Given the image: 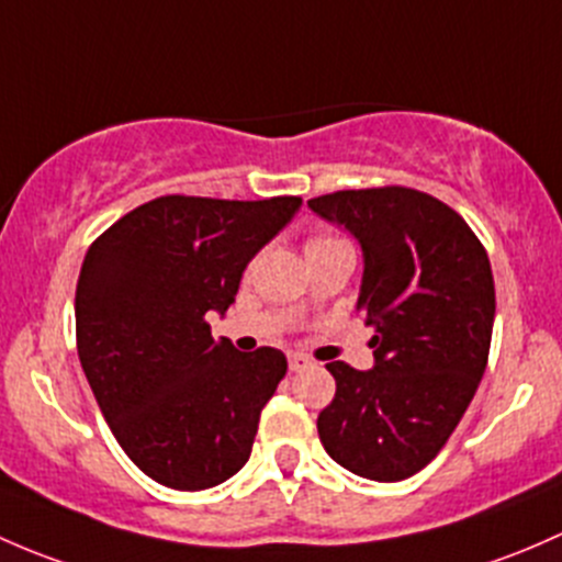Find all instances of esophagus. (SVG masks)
<instances>
[{
  "label": "esophagus",
  "mask_w": 562,
  "mask_h": 562,
  "mask_svg": "<svg viewBox=\"0 0 562 562\" xmlns=\"http://www.w3.org/2000/svg\"><path fill=\"white\" fill-rule=\"evenodd\" d=\"M311 366H314V360H311V357H305V355H289V370H294V373H297V370L311 368Z\"/></svg>",
  "instance_id": "esophagus-1"
}]
</instances>
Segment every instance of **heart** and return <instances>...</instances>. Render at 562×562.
<instances>
[{"label": "heart", "mask_w": 562, "mask_h": 562, "mask_svg": "<svg viewBox=\"0 0 562 562\" xmlns=\"http://www.w3.org/2000/svg\"><path fill=\"white\" fill-rule=\"evenodd\" d=\"M340 238H333V235H311L308 243H305V251L308 248H319V246H327V243H338Z\"/></svg>", "instance_id": "b5f03b06"}]
</instances>
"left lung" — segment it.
Segmentation results:
<instances>
[{"mask_svg": "<svg viewBox=\"0 0 562 562\" xmlns=\"http://www.w3.org/2000/svg\"><path fill=\"white\" fill-rule=\"evenodd\" d=\"M308 207L360 240L357 311L375 327L373 370L327 366L335 397L319 438L346 471L401 482L441 452L487 368L490 257L460 213L416 189H346Z\"/></svg>", "mask_w": 562, "mask_h": 562, "instance_id": "left-lung-1", "label": "left lung"}]
</instances>
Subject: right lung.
I'll use <instances>...</instances> for the list:
<instances>
[{
  "instance_id": "1",
  "label": "right lung",
  "mask_w": 562,
  "mask_h": 562,
  "mask_svg": "<svg viewBox=\"0 0 562 562\" xmlns=\"http://www.w3.org/2000/svg\"><path fill=\"white\" fill-rule=\"evenodd\" d=\"M300 202L156 196L86 251L75 289L80 366L115 441L165 487H216L251 454L286 357L238 351L213 338L205 316L235 303L246 265Z\"/></svg>"
}]
</instances>
